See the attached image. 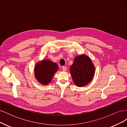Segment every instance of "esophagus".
<instances>
[{
    "mask_svg": "<svg viewBox=\"0 0 127 127\" xmlns=\"http://www.w3.org/2000/svg\"><path fill=\"white\" fill-rule=\"evenodd\" d=\"M62 69H63V71H65L66 70V69H67V67L66 66H63L62 67Z\"/></svg>",
    "mask_w": 127,
    "mask_h": 127,
    "instance_id": "34e87169",
    "label": "esophagus"
}]
</instances>
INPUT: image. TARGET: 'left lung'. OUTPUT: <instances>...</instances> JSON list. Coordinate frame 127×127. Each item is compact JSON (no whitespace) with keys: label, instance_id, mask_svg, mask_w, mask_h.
<instances>
[{"label":"left lung","instance_id":"8db88e82","mask_svg":"<svg viewBox=\"0 0 127 127\" xmlns=\"http://www.w3.org/2000/svg\"><path fill=\"white\" fill-rule=\"evenodd\" d=\"M70 72L75 85L83 87L93 79L95 67L90 58L82 55L74 59V63L70 67Z\"/></svg>","mask_w":127,"mask_h":127}]
</instances>
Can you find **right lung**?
<instances>
[{"label":"right lung","mask_w":127,"mask_h":127,"mask_svg":"<svg viewBox=\"0 0 127 127\" xmlns=\"http://www.w3.org/2000/svg\"><path fill=\"white\" fill-rule=\"evenodd\" d=\"M58 69L56 63L49 60H44L37 63L34 68L35 76L37 81L43 85H48L51 81L53 76Z\"/></svg>","instance_id":"1"}]
</instances>
